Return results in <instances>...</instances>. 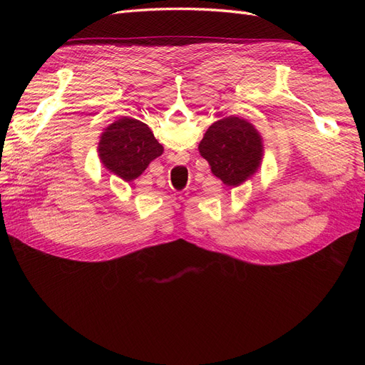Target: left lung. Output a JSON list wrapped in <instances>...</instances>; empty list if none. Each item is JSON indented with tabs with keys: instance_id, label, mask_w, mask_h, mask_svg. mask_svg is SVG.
<instances>
[{
	"instance_id": "8db88e82",
	"label": "left lung",
	"mask_w": 365,
	"mask_h": 365,
	"mask_svg": "<svg viewBox=\"0 0 365 365\" xmlns=\"http://www.w3.org/2000/svg\"><path fill=\"white\" fill-rule=\"evenodd\" d=\"M212 173L228 187H239L260 169L264 145L248 120L230 115L210 126L197 146Z\"/></svg>"
}]
</instances>
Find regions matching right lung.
Here are the masks:
<instances>
[{"mask_svg": "<svg viewBox=\"0 0 365 365\" xmlns=\"http://www.w3.org/2000/svg\"><path fill=\"white\" fill-rule=\"evenodd\" d=\"M163 150L150 128L132 117H121L105 128L97 145L103 168L126 182L137 180Z\"/></svg>", "mask_w": 365, "mask_h": 365, "instance_id": "add662e5", "label": "right lung"}]
</instances>
